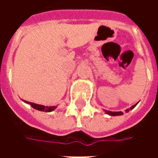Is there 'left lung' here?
<instances>
[{"label":"left lung","mask_w":158,"mask_h":158,"mask_svg":"<svg viewBox=\"0 0 158 158\" xmlns=\"http://www.w3.org/2000/svg\"><path fill=\"white\" fill-rule=\"evenodd\" d=\"M136 105H137V103H136V104H135L134 106H131V107H130V108H129V109H126V112L128 113L129 110L135 108ZM105 112H106V114H108V115H110V116H120V115H123L122 112H111V111H105Z\"/></svg>","instance_id":"1"}]
</instances>
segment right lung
I'll return each mask as SVG.
<instances>
[{"label": "right lung", "mask_w": 158, "mask_h": 158, "mask_svg": "<svg viewBox=\"0 0 158 158\" xmlns=\"http://www.w3.org/2000/svg\"><path fill=\"white\" fill-rule=\"evenodd\" d=\"M25 102V101H24ZM26 103H29L31 105L33 108H35L36 110H39V111H41V112H47V113H50V112H52L53 110H55L56 108V106H43V105H39V104H35V103L33 102H25Z\"/></svg>", "instance_id": "obj_1"}]
</instances>
